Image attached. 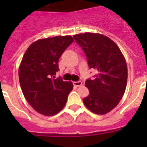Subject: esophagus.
<instances>
[{"label":"esophagus","mask_w":147,"mask_h":147,"mask_svg":"<svg viewBox=\"0 0 147 147\" xmlns=\"http://www.w3.org/2000/svg\"><path fill=\"white\" fill-rule=\"evenodd\" d=\"M73 85L76 87H79V86H82L83 85V83L81 81H77V82H73Z\"/></svg>","instance_id":"obj_1"}]
</instances>
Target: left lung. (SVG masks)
Wrapping results in <instances>:
<instances>
[{
	"mask_svg": "<svg viewBox=\"0 0 147 147\" xmlns=\"http://www.w3.org/2000/svg\"><path fill=\"white\" fill-rule=\"evenodd\" d=\"M73 38L85 53L90 68L98 71L94 80H86L89 94L83 103L94 113H108L125 92L127 67L124 57L113 41L101 34H78Z\"/></svg>",
	"mask_w": 147,
	"mask_h": 147,
	"instance_id": "1",
	"label": "left lung"
}]
</instances>
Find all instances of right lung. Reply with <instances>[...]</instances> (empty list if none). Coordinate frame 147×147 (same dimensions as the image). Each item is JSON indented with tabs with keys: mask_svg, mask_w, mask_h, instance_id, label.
Segmentation results:
<instances>
[{
	"mask_svg": "<svg viewBox=\"0 0 147 147\" xmlns=\"http://www.w3.org/2000/svg\"><path fill=\"white\" fill-rule=\"evenodd\" d=\"M73 42L70 35L39 39L23 57L19 68L21 89L28 103L42 115L59 113L73 89L71 82L54 76L59 70V59Z\"/></svg>",
	"mask_w": 147,
	"mask_h": 147,
	"instance_id": "add662e5",
	"label": "right lung"
}]
</instances>
